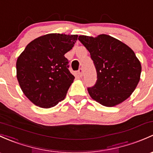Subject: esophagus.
<instances>
[{"label": "esophagus", "instance_id": "obj_1", "mask_svg": "<svg viewBox=\"0 0 153 153\" xmlns=\"http://www.w3.org/2000/svg\"><path fill=\"white\" fill-rule=\"evenodd\" d=\"M78 75H79L80 77H82V76H83V69H82V68H80L79 70H78Z\"/></svg>", "mask_w": 153, "mask_h": 153}]
</instances>
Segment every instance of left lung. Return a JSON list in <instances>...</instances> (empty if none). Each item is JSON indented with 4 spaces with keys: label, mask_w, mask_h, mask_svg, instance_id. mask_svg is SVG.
Wrapping results in <instances>:
<instances>
[{
    "label": "left lung",
    "mask_w": 153,
    "mask_h": 153,
    "mask_svg": "<svg viewBox=\"0 0 153 153\" xmlns=\"http://www.w3.org/2000/svg\"><path fill=\"white\" fill-rule=\"evenodd\" d=\"M78 40L91 55L97 81L88 87L93 100L107 107L123 102L133 92L140 80V62L131 48L106 34L97 37L79 36Z\"/></svg>",
    "instance_id": "8db88e82"
}]
</instances>
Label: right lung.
<instances>
[{
    "label": "right lung",
    "mask_w": 153,
    "mask_h": 153,
    "mask_svg": "<svg viewBox=\"0 0 153 153\" xmlns=\"http://www.w3.org/2000/svg\"><path fill=\"white\" fill-rule=\"evenodd\" d=\"M78 35L49 33L35 39L17 60V78L22 92L33 104L48 108L63 100L74 77L64 54Z\"/></svg>",
    "instance_id": "1"
}]
</instances>
